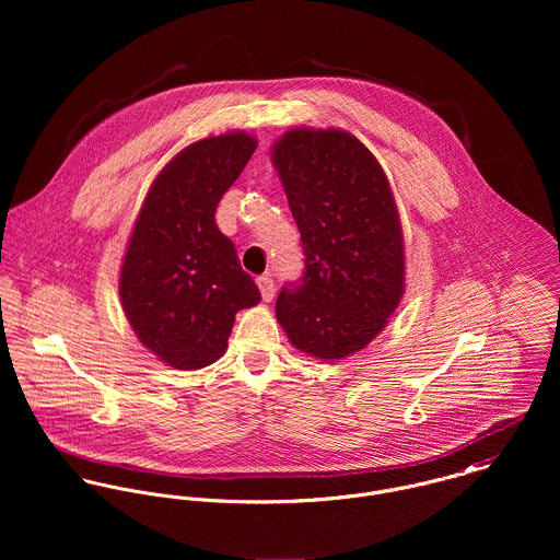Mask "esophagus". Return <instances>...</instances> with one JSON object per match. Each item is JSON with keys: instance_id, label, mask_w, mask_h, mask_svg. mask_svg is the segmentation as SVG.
Segmentation results:
<instances>
[{"instance_id": "esophagus-1", "label": "esophagus", "mask_w": 560, "mask_h": 560, "mask_svg": "<svg viewBox=\"0 0 560 560\" xmlns=\"http://www.w3.org/2000/svg\"><path fill=\"white\" fill-rule=\"evenodd\" d=\"M256 284H258V289H260L262 300H265V302H271L273 295H276V284H273V280H271L269 276H260V278L256 280Z\"/></svg>"}]
</instances>
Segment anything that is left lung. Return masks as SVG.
Here are the masks:
<instances>
[{"instance_id": "obj_1", "label": "left lung", "mask_w": 560, "mask_h": 560, "mask_svg": "<svg viewBox=\"0 0 560 560\" xmlns=\"http://www.w3.org/2000/svg\"><path fill=\"white\" fill-rule=\"evenodd\" d=\"M304 249L276 317L293 347L340 360L364 349L405 291L399 211L375 155L340 129H291L271 149Z\"/></svg>"}]
</instances>
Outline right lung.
<instances>
[{
    "instance_id": "obj_1",
    "label": "right lung",
    "mask_w": 560,
    "mask_h": 560,
    "mask_svg": "<svg viewBox=\"0 0 560 560\" xmlns=\"http://www.w3.org/2000/svg\"><path fill=\"white\" fill-rule=\"evenodd\" d=\"M256 151L243 131L183 149L153 180L120 269V302L161 362L196 371L229 349L235 315L260 302L215 209Z\"/></svg>"
}]
</instances>
